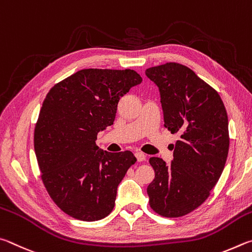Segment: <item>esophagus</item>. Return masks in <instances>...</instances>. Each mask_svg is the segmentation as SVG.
<instances>
[{"mask_svg":"<svg viewBox=\"0 0 252 252\" xmlns=\"http://www.w3.org/2000/svg\"><path fill=\"white\" fill-rule=\"evenodd\" d=\"M135 156H136V158H137L138 161L146 160V155H145V154L142 153V152H137V153L135 154Z\"/></svg>","mask_w":252,"mask_h":252,"instance_id":"34e87169","label":"esophagus"}]
</instances>
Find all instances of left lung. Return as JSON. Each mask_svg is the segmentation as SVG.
<instances>
[{"instance_id":"1","label":"left lung","mask_w":252,"mask_h":252,"mask_svg":"<svg viewBox=\"0 0 252 252\" xmlns=\"http://www.w3.org/2000/svg\"><path fill=\"white\" fill-rule=\"evenodd\" d=\"M145 73L159 90L164 126L180 135L170 165L149 158L155 170L149 206L162 217H183L209 197L221 176L229 151L227 112L217 91L187 66L166 63Z\"/></svg>"}]
</instances>
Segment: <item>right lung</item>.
Instances as JSON below:
<instances>
[{
  "label": "right lung",
  "mask_w": 252,
  "mask_h": 252,
  "mask_svg": "<svg viewBox=\"0 0 252 252\" xmlns=\"http://www.w3.org/2000/svg\"><path fill=\"white\" fill-rule=\"evenodd\" d=\"M133 69H81L47 93L34 130V148L48 195L75 219L96 221L115 206L134 154L108 153L97 134L113 125L117 104L142 83Z\"/></svg>",
  "instance_id": "obj_1"
}]
</instances>
